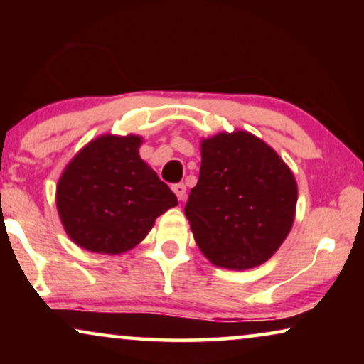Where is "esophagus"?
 I'll use <instances>...</instances> for the list:
<instances>
[{"label":"esophagus","mask_w":364,"mask_h":364,"mask_svg":"<svg viewBox=\"0 0 364 364\" xmlns=\"http://www.w3.org/2000/svg\"><path fill=\"white\" fill-rule=\"evenodd\" d=\"M172 191L176 192V196H177L178 200H183V198H186L187 188H186V186H183V183H176V186L172 187Z\"/></svg>","instance_id":"34e87169"}]
</instances>
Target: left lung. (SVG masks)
I'll return each mask as SVG.
<instances>
[{
    "label": "left lung",
    "instance_id": "1",
    "mask_svg": "<svg viewBox=\"0 0 364 364\" xmlns=\"http://www.w3.org/2000/svg\"><path fill=\"white\" fill-rule=\"evenodd\" d=\"M296 197L295 177L272 147L248 132H223L202 142L200 176L183 212L213 265L247 270L285 240Z\"/></svg>",
    "mask_w": 364,
    "mask_h": 364
}]
</instances>
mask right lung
Returning <instances> with one entry per match:
<instances>
[{
    "instance_id": "add662e5",
    "label": "right lung",
    "mask_w": 364,
    "mask_h": 364,
    "mask_svg": "<svg viewBox=\"0 0 364 364\" xmlns=\"http://www.w3.org/2000/svg\"><path fill=\"white\" fill-rule=\"evenodd\" d=\"M139 146L137 136L99 137L59 178V217L79 247L112 255L131 250L161 213L178 203L176 193L139 156Z\"/></svg>"
}]
</instances>
